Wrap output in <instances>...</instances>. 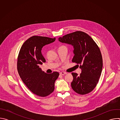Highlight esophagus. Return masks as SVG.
I'll list each match as a JSON object with an SVG mask.
<instances>
[{
    "instance_id": "1",
    "label": "esophagus",
    "mask_w": 120,
    "mask_h": 120,
    "mask_svg": "<svg viewBox=\"0 0 120 120\" xmlns=\"http://www.w3.org/2000/svg\"><path fill=\"white\" fill-rule=\"evenodd\" d=\"M67 74V73H66V72H61L60 73V75H65V74Z\"/></svg>"
}]
</instances>
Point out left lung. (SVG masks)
I'll return each instance as SVG.
<instances>
[{
  "instance_id": "left-lung-1",
  "label": "left lung",
  "mask_w": 120,
  "mask_h": 120,
  "mask_svg": "<svg viewBox=\"0 0 120 120\" xmlns=\"http://www.w3.org/2000/svg\"><path fill=\"white\" fill-rule=\"evenodd\" d=\"M62 43L72 45L74 56L72 62L80 64L81 73H72L71 87L80 94L92 91L96 86L102 69V59L100 49L88 34L76 31L58 38Z\"/></svg>"
}]
</instances>
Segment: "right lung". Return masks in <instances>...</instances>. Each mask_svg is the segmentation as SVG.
Wrapping results in <instances>:
<instances>
[{
  "label": "right lung",
  "mask_w": 120,
  "mask_h": 120,
  "mask_svg": "<svg viewBox=\"0 0 120 120\" xmlns=\"http://www.w3.org/2000/svg\"><path fill=\"white\" fill-rule=\"evenodd\" d=\"M56 38L33 36L23 44L18 59V71L27 88L34 94L45 97L55 89V82L59 76L58 72L48 74L39 67L45 60L41 50L44 46L54 42Z\"/></svg>",
  "instance_id": "1"
}]
</instances>
